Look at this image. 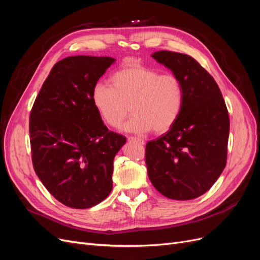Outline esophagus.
<instances>
[{
    "instance_id": "34e87169",
    "label": "esophagus",
    "mask_w": 260,
    "mask_h": 260,
    "mask_svg": "<svg viewBox=\"0 0 260 260\" xmlns=\"http://www.w3.org/2000/svg\"><path fill=\"white\" fill-rule=\"evenodd\" d=\"M128 140H129V141H136V142H138V143L141 144V145H143V144L145 143L143 139H140V138H137V137H129Z\"/></svg>"
}]
</instances>
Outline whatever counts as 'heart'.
<instances>
[{
	"label": "heart",
	"mask_w": 260,
	"mask_h": 260,
	"mask_svg": "<svg viewBox=\"0 0 260 260\" xmlns=\"http://www.w3.org/2000/svg\"><path fill=\"white\" fill-rule=\"evenodd\" d=\"M109 81L111 85H94L91 98L100 117L113 128L119 127L133 112L125 130H153L160 135L174 127L182 113L185 91L176 74H161L153 67L130 62L116 70Z\"/></svg>",
	"instance_id": "heart-1"
}]
</instances>
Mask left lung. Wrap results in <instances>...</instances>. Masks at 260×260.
<instances>
[{"label":"left lung","mask_w":260,"mask_h":260,"mask_svg":"<svg viewBox=\"0 0 260 260\" xmlns=\"http://www.w3.org/2000/svg\"><path fill=\"white\" fill-rule=\"evenodd\" d=\"M152 56L182 80L185 101L174 127L146 143L148 178L168 199L193 200L207 192L225 167L229 113L214 78L190 55L158 51Z\"/></svg>","instance_id":"8db88e82"}]
</instances>
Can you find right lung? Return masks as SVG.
<instances>
[{"instance_id": "add662e5", "label": "right lung", "mask_w": 260, "mask_h": 260, "mask_svg": "<svg viewBox=\"0 0 260 260\" xmlns=\"http://www.w3.org/2000/svg\"><path fill=\"white\" fill-rule=\"evenodd\" d=\"M112 57L69 56L53 66L30 112L31 159L41 182L65 206L84 209L113 188V161L125 138L109 131L92 90Z\"/></svg>"}]
</instances>
